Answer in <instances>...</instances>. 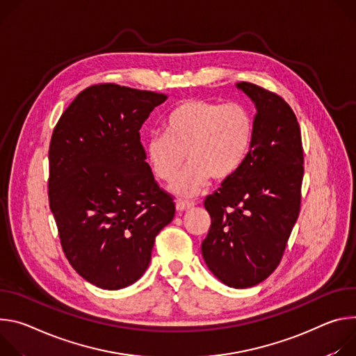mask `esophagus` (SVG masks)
I'll use <instances>...</instances> for the list:
<instances>
[{
  "instance_id": "esophagus-1",
  "label": "esophagus",
  "mask_w": 356,
  "mask_h": 356,
  "mask_svg": "<svg viewBox=\"0 0 356 356\" xmlns=\"http://www.w3.org/2000/svg\"><path fill=\"white\" fill-rule=\"evenodd\" d=\"M195 207V204L193 202H188V201H177V211H179V212H184V211H189V209H192Z\"/></svg>"
}]
</instances>
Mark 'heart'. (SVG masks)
Listing matches in <instances>:
<instances>
[{
	"mask_svg": "<svg viewBox=\"0 0 356 356\" xmlns=\"http://www.w3.org/2000/svg\"><path fill=\"white\" fill-rule=\"evenodd\" d=\"M164 130L147 141L148 164L158 179L171 182L186 154L189 164L171 192L192 198L211 178L226 181L242 168L253 145L256 122L250 108L241 103L186 99L167 115Z\"/></svg>",
	"mask_w": 356,
	"mask_h": 356,
	"instance_id": "heart-1",
	"label": "heart"
}]
</instances>
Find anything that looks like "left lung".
I'll list each match as a JSON object with an SVG mask.
<instances>
[{
  "label": "left lung",
  "mask_w": 356,
  "mask_h": 356,
  "mask_svg": "<svg viewBox=\"0 0 356 356\" xmlns=\"http://www.w3.org/2000/svg\"><path fill=\"white\" fill-rule=\"evenodd\" d=\"M256 106V133L242 168L205 200L212 223L202 242L208 268L223 284L253 287L279 266L301 204L304 156L291 107L257 85H236Z\"/></svg>",
  "instance_id": "8db88e82"
}]
</instances>
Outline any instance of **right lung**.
<instances>
[{
	"label": "right lung",
	"mask_w": 356,
	"mask_h": 356,
	"mask_svg": "<svg viewBox=\"0 0 356 356\" xmlns=\"http://www.w3.org/2000/svg\"><path fill=\"white\" fill-rule=\"evenodd\" d=\"M165 95L113 83L79 93L49 145V207L66 259L103 290L136 283L175 204L154 179L140 129Z\"/></svg>",
	"instance_id": "right-lung-1"
}]
</instances>
